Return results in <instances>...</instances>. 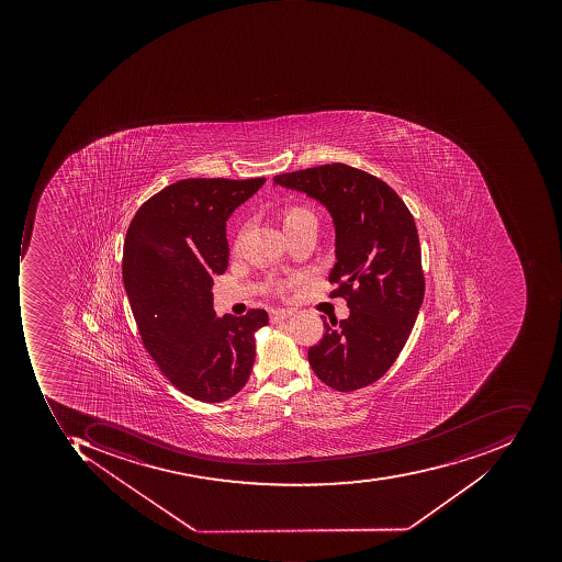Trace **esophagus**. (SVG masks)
Masks as SVG:
<instances>
[{"mask_svg": "<svg viewBox=\"0 0 562 562\" xmlns=\"http://www.w3.org/2000/svg\"><path fill=\"white\" fill-rule=\"evenodd\" d=\"M292 314H294L292 311H285V308H276V311L270 312V323H282V321H286L289 317H292Z\"/></svg>", "mask_w": 562, "mask_h": 562, "instance_id": "34e87169", "label": "esophagus"}]
</instances>
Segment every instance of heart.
Instances as JSON below:
<instances>
[{
	"label": "heart",
	"mask_w": 562,
	"mask_h": 562,
	"mask_svg": "<svg viewBox=\"0 0 562 562\" xmlns=\"http://www.w3.org/2000/svg\"><path fill=\"white\" fill-rule=\"evenodd\" d=\"M308 220H316V217H314V214H312L311 211L305 210V207H286L282 214L283 229H285V232H290V229L297 228V226H301L302 223H305V221Z\"/></svg>",
	"instance_id": "b5f03b06"
}]
</instances>
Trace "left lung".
I'll return each instance as SVG.
<instances>
[{"mask_svg": "<svg viewBox=\"0 0 562 562\" xmlns=\"http://www.w3.org/2000/svg\"><path fill=\"white\" fill-rule=\"evenodd\" d=\"M302 192L326 207L334 226L336 263L329 282L349 317L327 323L308 364L321 382L355 392L382 379L411 336L424 301L415 221L379 177L345 166L314 167L273 177V188Z\"/></svg>", "mask_w": 562, "mask_h": 562, "instance_id": "left-lung-1", "label": "left lung"}]
</instances>
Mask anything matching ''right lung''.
I'll return each mask as SVG.
<instances>
[{
    "mask_svg": "<svg viewBox=\"0 0 562 562\" xmlns=\"http://www.w3.org/2000/svg\"><path fill=\"white\" fill-rule=\"evenodd\" d=\"M260 179H183L136 211L123 246V283L145 348L176 389L217 404L250 379L255 334L268 314L216 317L213 277L228 268L226 221Z\"/></svg>",
    "mask_w": 562,
    "mask_h": 562,
    "instance_id": "add662e5",
    "label": "right lung"
}]
</instances>
